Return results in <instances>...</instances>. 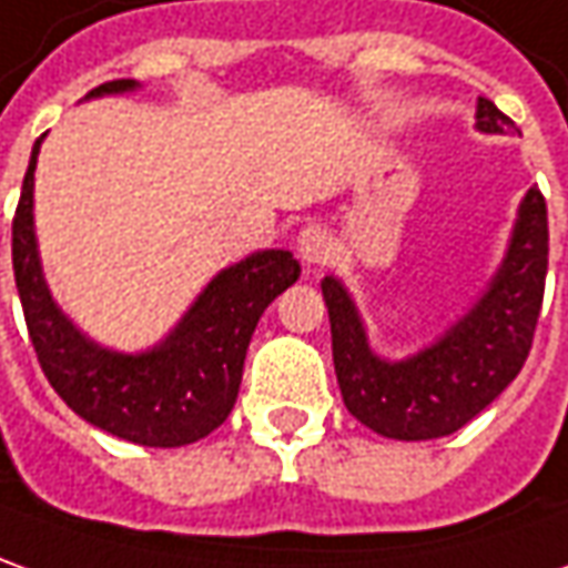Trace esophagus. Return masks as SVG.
Here are the masks:
<instances>
[{"label": "esophagus", "instance_id": "34e87169", "mask_svg": "<svg viewBox=\"0 0 568 568\" xmlns=\"http://www.w3.org/2000/svg\"><path fill=\"white\" fill-rule=\"evenodd\" d=\"M298 254L307 267H320L333 254V239H329L326 230H320V226H307V230L298 233Z\"/></svg>", "mask_w": 568, "mask_h": 568}]
</instances>
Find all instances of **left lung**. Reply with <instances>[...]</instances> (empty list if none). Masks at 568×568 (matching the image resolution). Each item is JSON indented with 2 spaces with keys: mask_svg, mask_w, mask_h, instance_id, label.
Wrapping results in <instances>:
<instances>
[{
  "mask_svg": "<svg viewBox=\"0 0 568 568\" xmlns=\"http://www.w3.org/2000/svg\"><path fill=\"white\" fill-rule=\"evenodd\" d=\"M476 126L507 133L516 123L478 95ZM547 276V202L528 189L513 226L510 248L485 295L435 345L407 361H382L369 351L354 301L335 276L323 280L333 326V364L351 416L397 442H426L463 429L481 414L526 364Z\"/></svg>",
  "mask_w": 568,
  "mask_h": 568,
  "instance_id": "1",
  "label": "left lung"
}]
</instances>
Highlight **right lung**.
<instances>
[{
  "mask_svg": "<svg viewBox=\"0 0 568 568\" xmlns=\"http://www.w3.org/2000/svg\"><path fill=\"white\" fill-rule=\"evenodd\" d=\"M136 90V80H111L87 95ZM24 173L11 220V264L27 333L58 397L87 423L145 447H183L230 416L242 382L245 351L267 304L301 276L292 252H257L217 273L161 345L118 354L90 342L61 314L42 280L33 233V171Z\"/></svg>",
  "mask_w": 568,
  "mask_h": 568,
  "instance_id": "obj_1",
  "label": "right lung"
}]
</instances>
